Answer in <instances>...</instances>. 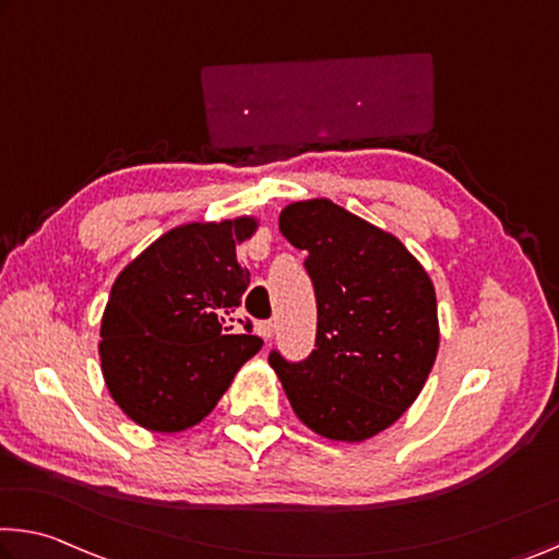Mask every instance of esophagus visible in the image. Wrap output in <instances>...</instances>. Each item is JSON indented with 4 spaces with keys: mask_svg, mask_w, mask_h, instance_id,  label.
I'll return each instance as SVG.
<instances>
[{
    "mask_svg": "<svg viewBox=\"0 0 559 559\" xmlns=\"http://www.w3.org/2000/svg\"><path fill=\"white\" fill-rule=\"evenodd\" d=\"M273 331H276V325H273V321H259V323H255V333H259L263 341H271L273 338Z\"/></svg>",
    "mask_w": 559,
    "mask_h": 559,
    "instance_id": "34e87169",
    "label": "esophagus"
}]
</instances>
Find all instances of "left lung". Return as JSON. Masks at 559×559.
<instances>
[{"label":"left lung","instance_id":"left-lung-1","mask_svg":"<svg viewBox=\"0 0 559 559\" xmlns=\"http://www.w3.org/2000/svg\"><path fill=\"white\" fill-rule=\"evenodd\" d=\"M278 226L308 253L318 328L311 356L290 362L271 350V368L318 436L373 438L413 405L436 362L432 281L395 236L328 199L290 203Z\"/></svg>","mask_w":559,"mask_h":559}]
</instances>
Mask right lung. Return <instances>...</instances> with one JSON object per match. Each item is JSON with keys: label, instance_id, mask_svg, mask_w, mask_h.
<instances>
[{"label": "right lung", "instance_id": "add662e5", "mask_svg": "<svg viewBox=\"0 0 559 559\" xmlns=\"http://www.w3.org/2000/svg\"><path fill=\"white\" fill-rule=\"evenodd\" d=\"M253 231L248 216L171 228L114 281L99 356L131 420L156 432L197 425L261 350L259 335L236 333L231 318L251 283L236 243Z\"/></svg>", "mask_w": 559, "mask_h": 559}]
</instances>
